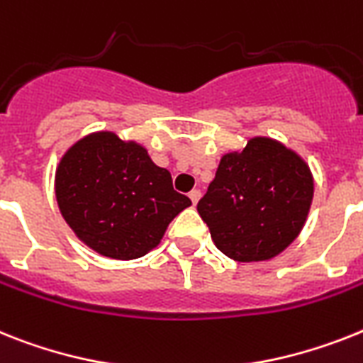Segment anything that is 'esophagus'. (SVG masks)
Returning <instances> with one entry per match:
<instances>
[{
  "instance_id": "esophagus-1",
  "label": "esophagus",
  "mask_w": 363,
  "mask_h": 363,
  "mask_svg": "<svg viewBox=\"0 0 363 363\" xmlns=\"http://www.w3.org/2000/svg\"><path fill=\"white\" fill-rule=\"evenodd\" d=\"M188 196H190L191 203H194V205H197V201L201 199V190H191Z\"/></svg>"
}]
</instances>
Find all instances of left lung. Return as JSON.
I'll return each instance as SVG.
<instances>
[{"instance_id":"obj_1","label":"left lung","mask_w":363,"mask_h":363,"mask_svg":"<svg viewBox=\"0 0 363 363\" xmlns=\"http://www.w3.org/2000/svg\"><path fill=\"white\" fill-rule=\"evenodd\" d=\"M312 197L308 166L275 140L255 138L221 158L197 212L228 258L269 260L297 238Z\"/></svg>"}]
</instances>
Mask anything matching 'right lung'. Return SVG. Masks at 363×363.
<instances>
[{"instance_id":"1","label":"right lung","mask_w":363,"mask_h":363,"mask_svg":"<svg viewBox=\"0 0 363 363\" xmlns=\"http://www.w3.org/2000/svg\"><path fill=\"white\" fill-rule=\"evenodd\" d=\"M55 194L73 233L116 260L157 247L172 219L191 205L144 147L112 133H96L69 147L57 167Z\"/></svg>"}]
</instances>
